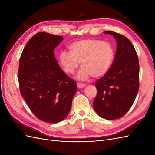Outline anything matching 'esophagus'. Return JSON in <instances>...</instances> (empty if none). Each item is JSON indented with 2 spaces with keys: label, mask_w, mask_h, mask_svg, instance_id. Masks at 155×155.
<instances>
[{
  "label": "esophagus",
  "mask_w": 155,
  "mask_h": 155,
  "mask_svg": "<svg viewBox=\"0 0 155 155\" xmlns=\"http://www.w3.org/2000/svg\"><path fill=\"white\" fill-rule=\"evenodd\" d=\"M77 86L78 88H83L84 87H86V85L84 83H77Z\"/></svg>",
  "instance_id": "1"
}]
</instances>
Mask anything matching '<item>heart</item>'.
<instances>
[{
	"label": "heart",
	"instance_id": "heart-1",
	"mask_svg": "<svg viewBox=\"0 0 155 155\" xmlns=\"http://www.w3.org/2000/svg\"><path fill=\"white\" fill-rule=\"evenodd\" d=\"M69 53L63 51L58 56L63 71L72 74L80 63L81 68L77 74L79 80L91 76H104L110 70L114 59V50L108 42L94 39H81L68 46Z\"/></svg>",
	"mask_w": 155,
	"mask_h": 155
}]
</instances>
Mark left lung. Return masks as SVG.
Masks as SVG:
<instances>
[{
	"label": "left lung",
	"mask_w": 155,
	"mask_h": 155,
	"mask_svg": "<svg viewBox=\"0 0 155 155\" xmlns=\"http://www.w3.org/2000/svg\"><path fill=\"white\" fill-rule=\"evenodd\" d=\"M117 43L112 66L95 84L97 95L93 106L101 118L112 120L124 116L133 105L139 89V61L134 47L123 35L112 31Z\"/></svg>",
	"instance_id": "8db88e82"
}]
</instances>
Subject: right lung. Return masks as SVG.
I'll return each mask as SVG.
<instances>
[{"label":"right lung","mask_w":155,"mask_h":155,"mask_svg":"<svg viewBox=\"0 0 155 155\" xmlns=\"http://www.w3.org/2000/svg\"><path fill=\"white\" fill-rule=\"evenodd\" d=\"M63 37L37 33L23 50L18 79L21 95L37 118L55 124L71 109L76 82L68 77L56 60L54 50Z\"/></svg>","instance_id":"right-lung-1"}]
</instances>
